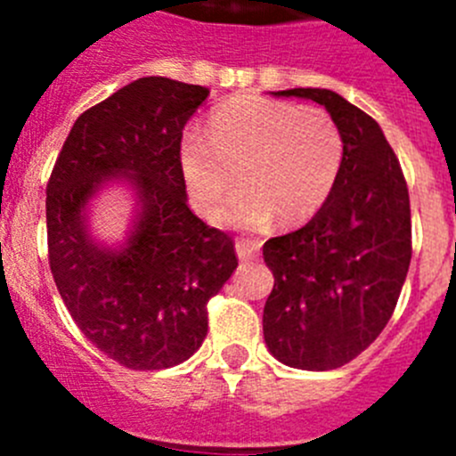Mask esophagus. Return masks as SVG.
Segmentation results:
<instances>
[{
	"label": "esophagus",
	"instance_id": "1",
	"mask_svg": "<svg viewBox=\"0 0 456 456\" xmlns=\"http://www.w3.org/2000/svg\"><path fill=\"white\" fill-rule=\"evenodd\" d=\"M257 248H260V244H257L256 240H237V244H235L237 257H240L241 263L253 260V257H256V253H257Z\"/></svg>",
	"mask_w": 456,
	"mask_h": 456
}]
</instances>
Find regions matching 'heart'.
<instances>
[{"instance_id":"obj_1","label":"heart","mask_w":456,"mask_h":456,"mask_svg":"<svg viewBox=\"0 0 456 456\" xmlns=\"http://www.w3.org/2000/svg\"><path fill=\"white\" fill-rule=\"evenodd\" d=\"M345 141L320 107L237 95L209 111L203 130L180 143V171L193 208L237 225H301L324 208L340 175Z\"/></svg>"}]
</instances>
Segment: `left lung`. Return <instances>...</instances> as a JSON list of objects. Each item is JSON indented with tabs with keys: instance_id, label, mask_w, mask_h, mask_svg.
<instances>
[{
	"instance_id": "obj_1",
	"label": "left lung",
	"mask_w": 456,
	"mask_h": 456,
	"mask_svg": "<svg viewBox=\"0 0 456 456\" xmlns=\"http://www.w3.org/2000/svg\"><path fill=\"white\" fill-rule=\"evenodd\" d=\"M273 95L322 104L345 141L324 208L263 247L273 273L263 313L267 349L289 368L324 372L368 349L393 315L411 263L409 189L377 120L336 91Z\"/></svg>"
}]
</instances>
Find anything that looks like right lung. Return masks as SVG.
I'll return each mask as SVG.
<instances>
[{
	"instance_id": "right-lung-1",
	"label": "right lung",
	"mask_w": 456,
	"mask_h": 456,
	"mask_svg": "<svg viewBox=\"0 0 456 456\" xmlns=\"http://www.w3.org/2000/svg\"><path fill=\"white\" fill-rule=\"evenodd\" d=\"M208 88L141 77L84 111L47 184L52 276L84 336L130 370H164L199 352L208 301L237 269L232 240L187 205L180 141ZM133 191L120 242L90 231L92 200Z\"/></svg>"
}]
</instances>
